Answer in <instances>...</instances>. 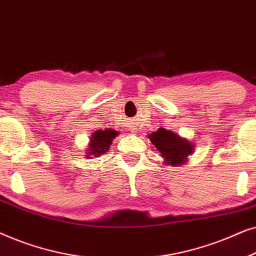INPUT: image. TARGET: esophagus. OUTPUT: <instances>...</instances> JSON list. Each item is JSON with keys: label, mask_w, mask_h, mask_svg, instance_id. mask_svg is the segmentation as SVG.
I'll return each instance as SVG.
<instances>
[{"label": "esophagus", "mask_w": 256, "mask_h": 256, "mask_svg": "<svg viewBox=\"0 0 256 256\" xmlns=\"http://www.w3.org/2000/svg\"><path fill=\"white\" fill-rule=\"evenodd\" d=\"M134 130H135V129H134Z\"/></svg>", "instance_id": "esophagus-1"}]
</instances>
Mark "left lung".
<instances>
[{"label":"left lung","mask_w":256,"mask_h":256,"mask_svg":"<svg viewBox=\"0 0 256 256\" xmlns=\"http://www.w3.org/2000/svg\"><path fill=\"white\" fill-rule=\"evenodd\" d=\"M149 138L169 166H180L194 152L190 142L164 128H158V130L149 135Z\"/></svg>","instance_id":"left-lung-1"}]
</instances>
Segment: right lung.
<instances>
[{
    "label": "right lung",
    "mask_w": 256,
    "mask_h": 256,
    "mask_svg": "<svg viewBox=\"0 0 256 256\" xmlns=\"http://www.w3.org/2000/svg\"><path fill=\"white\" fill-rule=\"evenodd\" d=\"M118 134V132L113 130V129L96 130L92 135V138H90L88 154H92L93 156L98 157V156H100L101 154H104L106 152H108L110 146L112 144V140H113L114 138H116Z\"/></svg>",
    "instance_id": "1"
}]
</instances>
